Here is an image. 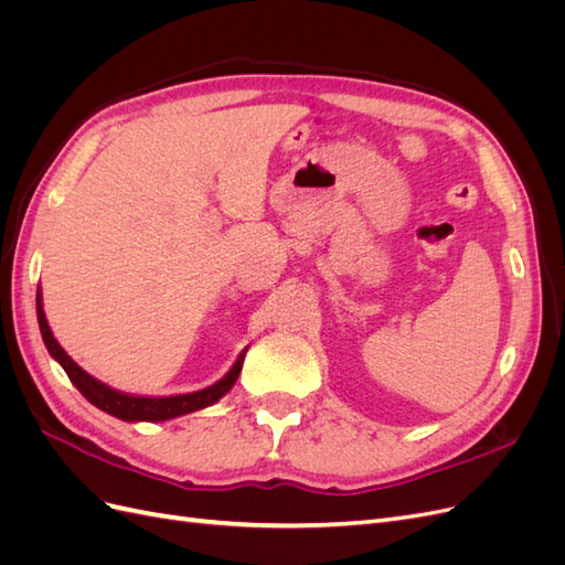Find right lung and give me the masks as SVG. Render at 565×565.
Wrapping results in <instances>:
<instances>
[{
  "label": "right lung",
  "mask_w": 565,
  "mask_h": 565,
  "mask_svg": "<svg viewBox=\"0 0 565 565\" xmlns=\"http://www.w3.org/2000/svg\"><path fill=\"white\" fill-rule=\"evenodd\" d=\"M38 320H40V332L44 339V347L49 349L51 358L58 361V365L65 370L67 377L77 386V391L87 398L92 405H96L104 413L125 419V422H164V419H174L188 413H195V409L210 407L214 405L218 398H224L226 393L233 388V384L237 382V374L243 370V361L247 349L237 355V361L233 363V367L221 377L216 384L200 388L193 393H181V396H131V393H122L117 388H110L108 384L98 382L96 377H92L89 372H84L71 355L63 351V347L56 341L54 332H51L44 309H42V292L38 289Z\"/></svg>",
  "instance_id": "right-lung-1"
}]
</instances>
